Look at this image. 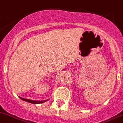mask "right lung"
I'll return each instance as SVG.
<instances>
[{
    "label": "right lung",
    "instance_id": "add662e5",
    "mask_svg": "<svg viewBox=\"0 0 123 123\" xmlns=\"http://www.w3.org/2000/svg\"><path fill=\"white\" fill-rule=\"evenodd\" d=\"M21 99H22L24 101L27 102L31 103V104H41V103H43L47 101L48 100H31V99H24V98H22V97H19Z\"/></svg>",
    "mask_w": 123,
    "mask_h": 123
}]
</instances>
